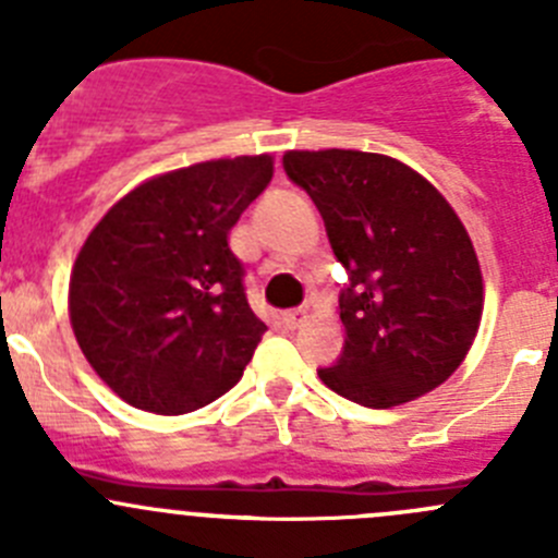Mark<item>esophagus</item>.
<instances>
[{"instance_id": "esophagus-1", "label": "esophagus", "mask_w": 558, "mask_h": 558, "mask_svg": "<svg viewBox=\"0 0 558 558\" xmlns=\"http://www.w3.org/2000/svg\"><path fill=\"white\" fill-rule=\"evenodd\" d=\"M305 319H308V311L296 308V311H286L283 314V322L286 327H291V330H296V327H303Z\"/></svg>"}]
</instances>
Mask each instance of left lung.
I'll return each instance as SVG.
<instances>
[{
    "label": "left lung",
    "mask_w": 558,
    "mask_h": 558,
    "mask_svg": "<svg viewBox=\"0 0 558 558\" xmlns=\"http://www.w3.org/2000/svg\"><path fill=\"white\" fill-rule=\"evenodd\" d=\"M283 168L316 203L350 272L343 355L319 368L322 383L372 410L444 385L465 361L484 311L476 247L451 203L385 154L286 150Z\"/></svg>",
    "instance_id": "left-lung-1"
}]
</instances>
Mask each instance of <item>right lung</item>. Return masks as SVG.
Instances as JSON below:
<instances>
[{
	"instance_id": "right-lung-1",
	"label": "right lung",
	"mask_w": 558,
	"mask_h": 558,
	"mask_svg": "<svg viewBox=\"0 0 558 558\" xmlns=\"http://www.w3.org/2000/svg\"><path fill=\"white\" fill-rule=\"evenodd\" d=\"M272 173L269 154L159 173L87 233L68 316L82 355L123 402L184 415L239 383L267 325L250 308L228 233Z\"/></svg>"
}]
</instances>
